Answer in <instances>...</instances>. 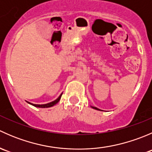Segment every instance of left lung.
<instances>
[{
	"mask_svg": "<svg viewBox=\"0 0 152 152\" xmlns=\"http://www.w3.org/2000/svg\"><path fill=\"white\" fill-rule=\"evenodd\" d=\"M91 107H92V108L95 109V110H100V109L97 108V107H93V106H91Z\"/></svg>",
	"mask_w": 152,
	"mask_h": 152,
	"instance_id": "left-lung-1",
	"label": "left lung"
}]
</instances>
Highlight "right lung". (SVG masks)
<instances>
[{"mask_svg": "<svg viewBox=\"0 0 152 152\" xmlns=\"http://www.w3.org/2000/svg\"><path fill=\"white\" fill-rule=\"evenodd\" d=\"M62 93L60 95V96H59V97L57 98V99H56V100L53 101V102H50V103H48V104H32V103H30V102H26L27 103H28L29 104L34 106V107H39V108H48V107H53V106H54L56 104H57L58 102H59V100H60L61 99V96H62Z\"/></svg>", "mask_w": 152, "mask_h": 152, "instance_id": "obj_1", "label": "right lung"}]
</instances>
